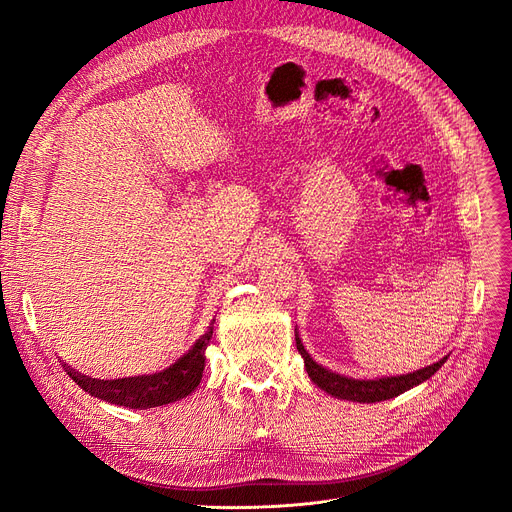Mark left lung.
Wrapping results in <instances>:
<instances>
[{
  "label": "left lung",
  "mask_w": 512,
  "mask_h": 512,
  "mask_svg": "<svg viewBox=\"0 0 512 512\" xmlns=\"http://www.w3.org/2000/svg\"><path fill=\"white\" fill-rule=\"evenodd\" d=\"M297 334V332H294ZM297 351L301 353L303 361H305V369L309 373V378L321 388L326 390L332 396L344 398V400H355V402H380V400H388L394 398L398 394H402L405 390L425 382L444 365L446 357L440 359L438 363L423 367L419 371L407 373V375H394V378H382V380H353V378H344V375L332 373L328 369H324L321 365H317L309 353L305 351L303 342L299 340L297 334Z\"/></svg>",
  "instance_id": "1"
}]
</instances>
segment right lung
<instances>
[{
  "label": "right lung",
  "instance_id": "add662e5",
  "mask_svg": "<svg viewBox=\"0 0 512 512\" xmlns=\"http://www.w3.org/2000/svg\"><path fill=\"white\" fill-rule=\"evenodd\" d=\"M215 321V319H213ZM213 321L209 324L207 332L195 342V346L184 357H180L168 369L153 373V375H139V378H124V380H93L87 375H80L68 369L70 378L89 392L95 398H101L112 405L128 407V409H153L168 405V402L180 400L191 394L201 378L205 367V351L207 344L213 336Z\"/></svg>",
  "mask_w": 512,
  "mask_h": 512
}]
</instances>
